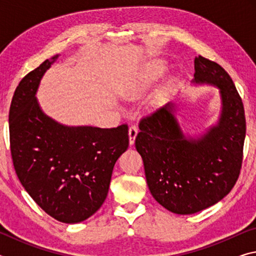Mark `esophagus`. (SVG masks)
<instances>
[{"mask_svg": "<svg viewBox=\"0 0 256 256\" xmlns=\"http://www.w3.org/2000/svg\"><path fill=\"white\" fill-rule=\"evenodd\" d=\"M138 136V128L136 125H132L128 128V138H130V144H134V141H136V138Z\"/></svg>", "mask_w": 256, "mask_h": 256, "instance_id": "obj_1", "label": "esophagus"}]
</instances>
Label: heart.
Returning <instances> with one entry per match:
<instances>
[{"instance_id": "b5f03b06", "label": "heart", "mask_w": 256, "mask_h": 256, "mask_svg": "<svg viewBox=\"0 0 256 256\" xmlns=\"http://www.w3.org/2000/svg\"><path fill=\"white\" fill-rule=\"evenodd\" d=\"M164 71L162 64L160 62H154L149 63L142 68L141 73L136 76L134 81L128 86L126 94L128 96H136V94H140L141 92H146V89L150 88V86L154 84L162 74Z\"/></svg>"}]
</instances>
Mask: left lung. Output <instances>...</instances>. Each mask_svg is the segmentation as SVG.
I'll list each match as a JSON object with an SVG mask.
<instances>
[{
    "mask_svg": "<svg viewBox=\"0 0 256 256\" xmlns=\"http://www.w3.org/2000/svg\"><path fill=\"white\" fill-rule=\"evenodd\" d=\"M196 84L219 89L218 122L202 136H186L168 102L140 120L136 148L144 164L146 184L159 204L177 214H192L227 196L240 176L246 120L232 78L216 62L194 60Z\"/></svg>",
    "mask_w": 256,
    "mask_h": 256,
    "instance_id": "1",
    "label": "left lung"
}]
</instances>
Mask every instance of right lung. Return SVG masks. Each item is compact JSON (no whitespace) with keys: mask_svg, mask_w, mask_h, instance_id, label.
<instances>
[{"mask_svg":"<svg viewBox=\"0 0 256 256\" xmlns=\"http://www.w3.org/2000/svg\"><path fill=\"white\" fill-rule=\"evenodd\" d=\"M58 58L44 60L16 86L8 112L11 156L34 201L58 222L76 224L106 200L112 168L128 146V128L66 126L47 116L36 94Z\"/></svg>","mask_w":256,"mask_h":256,"instance_id":"right-lung-1","label":"right lung"}]
</instances>
